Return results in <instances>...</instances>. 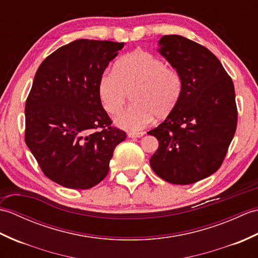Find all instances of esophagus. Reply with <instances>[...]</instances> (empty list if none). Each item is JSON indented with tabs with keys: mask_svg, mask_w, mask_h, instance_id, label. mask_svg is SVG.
<instances>
[{
	"mask_svg": "<svg viewBox=\"0 0 258 258\" xmlns=\"http://www.w3.org/2000/svg\"><path fill=\"white\" fill-rule=\"evenodd\" d=\"M143 135L144 134L142 133V132H128L127 133V136H128V138H131V139H140Z\"/></svg>",
	"mask_w": 258,
	"mask_h": 258,
	"instance_id": "esophagus-1",
	"label": "esophagus"
}]
</instances>
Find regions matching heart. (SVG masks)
<instances>
[{
	"instance_id": "b5f03b06",
	"label": "heart",
	"mask_w": 258,
	"mask_h": 258,
	"mask_svg": "<svg viewBox=\"0 0 258 258\" xmlns=\"http://www.w3.org/2000/svg\"><path fill=\"white\" fill-rule=\"evenodd\" d=\"M183 93L179 72L147 51L136 50L123 56L98 82V96L109 115L118 114L132 94L133 105L115 118L119 127L139 131L154 116L164 118L178 105Z\"/></svg>"
}]
</instances>
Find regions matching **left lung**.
I'll return each mask as SVG.
<instances>
[{
	"instance_id": "left-lung-1",
	"label": "left lung",
	"mask_w": 258,
	"mask_h": 258,
	"mask_svg": "<svg viewBox=\"0 0 258 258\" xmlns=\"http://www.w3.org/2000/svg\"><path fill=\"white\" fill-rule=\"evenodd\" d=\"M158 44L182 76L183 93L173 113L147 132L160 143L150 164L168 183L193 184L221 167L236 132L234 84L218 58L199 43L164 35Z\"/></svg>"
}]
</instances>
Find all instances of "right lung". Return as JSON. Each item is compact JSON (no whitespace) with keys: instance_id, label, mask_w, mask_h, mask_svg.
Here are the masks:
<instances>
[{"instance_id":"add662e5","label":"right lung","mask_w":258,"mask_h":258,"mask_svg":"<svg viewBox=\"0 0 258 258\" xmlns=\"http://www.w3.org/2000/svg\"><path fill=\"white\" fill-rule=\"evenodd\" d=\"M124 43L76 40L37 69L25 103V143L47 178L73 189L97 185L126 139L112 126L98 82Z\"/></svg>"}]
</instances>
